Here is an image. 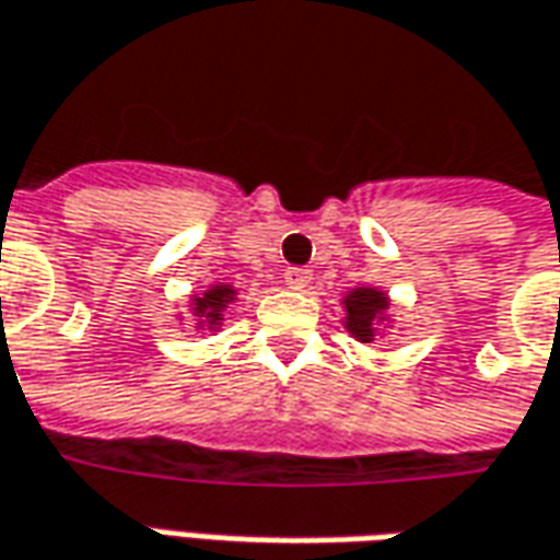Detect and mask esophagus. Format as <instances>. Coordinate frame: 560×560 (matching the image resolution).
Returning a JSON list of instances; mask_svg holds the SVG:
<instances>
[{
	"label": "esophagus",
	"mask_w": 560,
	"mask_h": 560,
	"mask_svg": "<svg viewBox=\"0 0 560 560\" xmlns=\"http://www.w3.org/2000/svg\"><path fill=\"white\" fill-rule=\"evenodd\" d=\"M313 281V269H303V266H288L284 269V284L294 288V291H306Z\"/></svg>",
	"instance_id": "obj_1"
}]
</instances>
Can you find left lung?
<instances>
[{
  "instance_id": "left-lung-1",
  "label": "left lung",
  "mask_w": 560,
  "mask_h": 560,
  "mask_svg": "<svg viewBox=\"0 0 560 560\" xmlns=\"http://www.w3.org/2000/svg\"><path fill=\"white\" fill-rule=\"evenodd\" d=\"M343 310H347V318H343L347 331L357 340H362V343H372L377 335V322H387L390 300L377 288H353L343 298Z\"/></svg>"
}]
</instances>
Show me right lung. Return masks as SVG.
<instances>
[{"instance_id":"obj_1","label":"right lung","mask_w":560,"mask_h":560,"mask_svg":"<svg viewBox=\"0 0 560 560\" xmlns=\"http://www.w3.org/2000/svg\"><path fill=\"white\" fill-rule=\"evenodd\" d=\"M235 294H238V291H235L232 284H210L201 298L191 300L195 325H198V328H207V331H217L222 325L225 310H229V303H235Z\"/></svg>"}]
</instances>
